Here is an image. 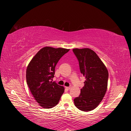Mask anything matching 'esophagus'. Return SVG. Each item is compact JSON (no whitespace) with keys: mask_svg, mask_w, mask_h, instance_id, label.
Listing matches in <instances>:
<instances>
[{"mask_svg":"<svg viewBox=\"0 0 131 131\" xmlns=\"http://www.w3.org/2000/svg\"><path fill=\"white\" fill-rule=\"evenodd\" d=\"M65 88L67 90H70V89H71V87H65Z\"/></svg>","mask_w":131,"mask_h":131,"instance_id":"obj_1","label":"esophagus"}]
</instances>
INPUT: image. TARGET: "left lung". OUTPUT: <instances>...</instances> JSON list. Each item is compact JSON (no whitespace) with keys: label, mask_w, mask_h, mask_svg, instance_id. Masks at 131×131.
I'll use <instances>...</instances> for the list:
<instances>
[{"label":"left lung","mask_w":131,"mask_h":131,"mask_svg":"<svg viewBox=\"0 0 131 131\" xmlns=\"http://www.w3.org/2000/svg\"><path fill=\"white\" fill-rule=\"evenodd\" d=\"M79 61L80 73L85 78L80 95L74 100L78 109L90 112L102 101L107 88L108 73L104 63L93 50L74 48Z\"/></svg>","instance_id":"left-lung-1"}]
</instances>
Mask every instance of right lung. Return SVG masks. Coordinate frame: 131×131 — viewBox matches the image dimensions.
Returning <instances> with one entry per match:
<instances>
[{
  "label": "right lung",
  "mask_w": 131,
  "mask_h": 131,
  "mask_svg": "<svg viewBox=\"0 0 131 131\" xmlns=\"http://www.w3.org/2000/svg\"><path fill=\"white\" fill-rule=\"evenodd\" d=\"M69 49L45 47L30 61L26 69V82L30 92L41 107L50 108L58 104L65 88L51 80L55 67Z\"/></svg>",
  "instance_id": "add662e5"
}]
</instances>
